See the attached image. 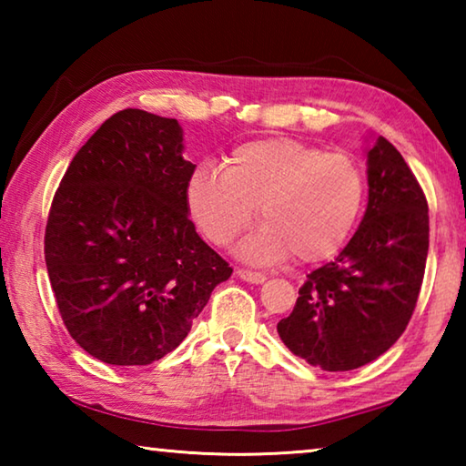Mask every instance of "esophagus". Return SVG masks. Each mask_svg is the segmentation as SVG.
I'll return each instance as SVG.
<instances>
[{"instance_id":"esophagus-1","label":"esophagus","mask_w":466,"mask_h":466,"mask_svg":"<svg viewBox=\"0 0 466 466\" xmlns=\"http://www.w3.org/2000/svg\"><path fill=\"white\" fill-rule=\"evenodd\" d=\"M236 275H238L240 279L248 281V283H263L267 278L263 273H257V271H248V269H238L236 271Z\"/></svg>"}]
</instances>
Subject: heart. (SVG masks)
Returning <instances> with one entry per match:
<instances>
[{
    "label": "heart",
    "mask_w": 466,
    "mask_h": 466,
    "mask_svg": "<svg viewBox=\"0 0 466 466\" xmlns=\"http://www.w3.org/2000/svg\"><path fill=\"white\" fill-rule=\"evenodd\" d=\"M222 168L199 167L187 178L188 216L205 238L226 247L258 208L263 226L238 247L252 263L279 261L289 252L299 263L335 257L364 205L360 164L299 139L247 141L224 157Z\"/></svg>",
    "instance_id": "b5f03b06"
}]
</instances>
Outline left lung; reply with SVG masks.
Instances as JSON below:
<instances>
[{
	"instance_id": "obj_1",
	"label": "left lung",
	"mask_w": 466,
	"mask_h": 466,
	"mask_svg": "<svg viewBox=\"0 0 466 466\" xmlns=\"http://www.w3.org/2000/svg\"><path fill=\"white\" fill-rule=\"evenodd\" d=\"M430 247L428 201L389 139L368 149V208L335 261L309 273L294 310L278 322L294 356L327 372L380 358L403 335Z\"/></svg>"
}]
</instances>
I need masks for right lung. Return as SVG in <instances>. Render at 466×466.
Instances as JSON below:
<instances>
[{
  "label": "right lung",
  "mask_w": 466,
  "mask_h": 466,
  "mask_svg": "<svg viewBox=\"0 0 466 466\" xmlns=\"http://www.w3.org/2000/svg\"><path fill=\"white\" fill-rule=\"evenodd\" d=\"M183 129L139 108L100 125L61 178L45 261L63 325L110 366H147L183 343L232 275L188 219Z\"/></svg>",
  "instance_id": "obj_1"
}]
</instances>
